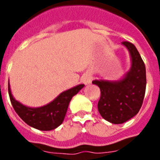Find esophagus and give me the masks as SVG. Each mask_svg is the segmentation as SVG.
<instances>
[{"instance_id":"34e87169","label":"esophagus","mask_w":160,"mask_h":160,"mask_svg":"<svg viewBox=\"0 0 160 160\" xmlns=\"http://www.w3.org/2000/svg\"><path fill=\"white\" fill-rule=\"evenodd\" d=\"M92 77L90 73H87V74H85L82 78V80H83V83L85 85H88V84H90L92 82Z\"/></svg>"}]
</instances>
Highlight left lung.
I'll return each mask as SVG.
<instances>
[{"label": "left lung", "instance_id": "1", "mask_svg": "<svg viewBox=\"0 0 160 160\" xmlns=\"http://www.w3.org/2000/svg\"><path fill=\"white\" fill-rule=\"evenodd\" d=\"M129 52L131 67L118 80H95L92 84L100 88L98 109L101 117L114 124H122L137 114L146 92V67L135 46L122 42Z\"/></svg>", "mask_w": 160, "mask_h": 160}]
</instances>
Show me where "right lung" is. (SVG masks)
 <instances>
[{"label": "right lung", "mask_w": 160, "mask_h": 160, "mask_svg": "<svg viewBox=\"0 0 160 160\" xmlns=\"http://www.w3.org/2000/svg\"><path fill=\"white\" fill-rule=\"evenodd\" d=\"M85 85L80 84L64 91L50 103L41 107H28L13 98L8 82V93L16 113L26 124L42 131H49L59 127L66 116L72 98L80 92Z\"/></svg>", "instance_id": "right-lung-1"}]
</instances>
